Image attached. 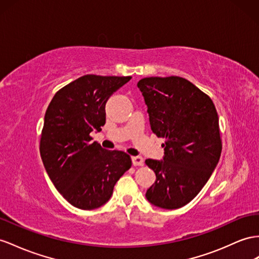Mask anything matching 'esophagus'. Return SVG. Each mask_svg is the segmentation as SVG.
<instances>
[{
	"label": "esophagus",
	"mask_w": 259,
	"mask_h": 259,
	"mask_svg": "<svg viewBox=\"0 0 259 259\" xmlns=\"http://www.w3.org/2000/svg\"><path fill=\"white\" fill-rule=\"evenodd\" d=\"M131 160H132V164H134L135 166H142L144 164V161L141 156H132Z\"/></svg>",
	"instance_id": "obj_1"
}]
</instances>
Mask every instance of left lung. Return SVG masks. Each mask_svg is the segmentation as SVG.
I'll return each instance as SVG.
<instances>
[{
	"label": "left lung",
	"instance_id": "1",
	"mask_svg": "<svg viewBox=\"0 0 259 259\" xmlns=\"http://www.w3.org/2000/svg\"><path fill=\"white\" fill-rule=\"evenodd\" d=\"M137 85L148 106L152 131L165 139L163 160H145L156 176L145 197L158 208H182L199 194L220 160L214 104L180 76L144 77Z\"/></svg>",
	"mask_w": 259,
	"mask_h": 259
}]
</instances>
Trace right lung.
Wrapping results in <instances>:
<instances>
[{"label":"right lung","instance_id":"add662e5","mask_svg":"<svg viewBox=\"0 0 259 259\" xmlns=\"http://www.w3.org/2000/svg\"><path fill=\"white\" fill-rule=\"evenodd\" d=\"M130 79L81 76L57 92L46 111L40 139L44 166L59 193L78 209L102 207L131 167L127 153L103 149L90 137L105 124L109 97Z\"/></svg>","mask_w":259,"mask_h":259}]
</instances>
